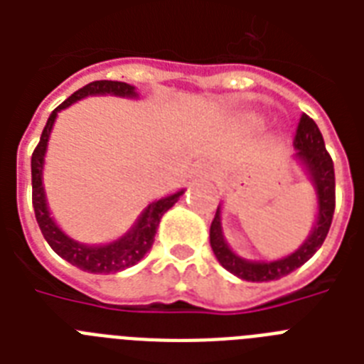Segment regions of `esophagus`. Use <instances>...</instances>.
<instances>
[{
  "label": "esophagus",
  "instance_id": "esophagus-1",
  "mask_svg": "<svg viewBox=\"0 0 364 364\" xmlns=\"http://www.w3.org/2000/svg\"><path fill=\"white\" fill-rule=\"evenodd\" d=\"M194 177H205V179H210L213 177V171L208 168V166H198V168H194Z\"/></svg>",
  "mask_w": 364,
  "mask_h": 364
}]
</instances>
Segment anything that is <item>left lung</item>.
Listing matches in <instances>:
<instances>
[{
    "label": "left lung",
    "instance_id": "1",
    "mask_svg": "<svg viewBox=\"0 0 364 364\" xmlns=\"http://www.w3.org/2000/svg\"><path fill=\"white\" fill-rule=\"evenodd\" d=\"M293 159L304 168L310 177L317 200L316 223L311 227L308 238L296 251L277 260H249L234 253L232 247L225 240L221 223V205L217 208L215 217L210 227V243L217 260L223 268H227L240 279L245 282H274L287 276L291 272L308 262L316 255L327 238L328 228L334 215V164L331 154L325 149V141L317 124L308 115L300 117L296 136H294Z\"/></svg>",
    "mask_w": 364,
    "mask_h": 364
}]
</instances>
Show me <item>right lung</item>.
Instances as JSON below:
<instances>
[{
    "label": "right lung",
    "mask_w": 364,
    "mask_h": 364,
    "mask_svg": "<svg viewBox=\"0 0 364 364\" xmlns=\"http://www.w3.org/2000/svg\"><path fill=\"white\" fill-rule=\"evenodd\" d=\"M119 96V98H137L136 87L121 81H94L88 82L87 87L79 88L70 98L62 102L56 109L50 113L47 124L43 128L41 139L37 143L36 151L31 154V200H33V211H36L37 225L41 228L43 236L47 243L53 247L56 255L68 260L70 264L77 266L90 274H115L124 268L137 264L145 257L149 249L153 247L154 234L160 225V219L177 200L181 198L185 188L173 194H168L164 198L154 200L141 211L137 221L124 236L113 240L109 243H100V245H88V243L75 242L70 238L62 228L56 225L50 211H48L45 187H43V164H45V154L50 132H53L54 121L62 109L70 107L79 100L87 96Z\"/></svg>",
    "instance_id": "add662e5"
}]
</instances>
